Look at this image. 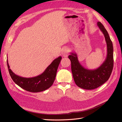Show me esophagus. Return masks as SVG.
<instances>
[{"instance_id":"esophagus-1","label":"esophagus","mask_w":122,"mask_h":122,"mask_svg":"<svg viewBox=\"0 0 122 122\" xmlns=\"http://www.w3.org/2000/svg\"><path fill=\"white\" fill-rule=\"evenodd\" d=\"M70 51V49L68 48H65L63 49L62 50V56L64 57H67L68 56L69 53Z\"/></svg>"}]
</instances>
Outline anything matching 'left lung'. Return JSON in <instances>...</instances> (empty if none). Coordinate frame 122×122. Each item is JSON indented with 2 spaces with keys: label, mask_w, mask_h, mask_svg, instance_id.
<instances>
[{
  "label": "left lung",
  "mask_w": 122,
  "mask_h": 122,
  "mask_svg": "<svg viewBox=\"0 0 122 122\" xmlns=\"http://www.w3.org/2000/svg\"><path fill=\"white\" fill-rule=\"evenodd\" d=\"M97 26L104 36L107 45V56L105 61L94 70L84 68L77 59L76 53L71 52L68 58L71 62V71L76 84L85 90H93L99 87L109 79L113 68V46L107 30L100 22Z\"/></svg>",
  "instance_id": "8db88e82"
}]
</instances>
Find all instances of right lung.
<instances>
[{"instance_id": "1", "label": "right lung", "mask_w": 122, "mask_h": 122, "mask_svg": "<svg viewBox=\"0 0 122 122\" xmlns=\"http://www.w3.org/2000/svg\"><path fill=\"white\" fill-rule=\"evenodd\" d=\"M61 59L60 56L54 59L42 74L32 77H24L16 75L10 69L8 59L7 63L10 76L15 84L27 91L39 92L49 89L53 84Z\"/></svg>"}]
</instances>
